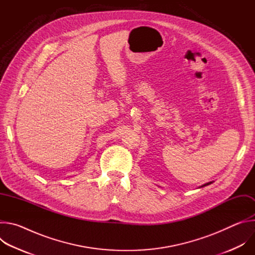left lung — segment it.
<instances>
[{
	"label": "left lung",
	"mask_w": 255,
	"mask_h": 255,
	"mask_svg": "<svg viewBox=\"0 0 255 255\" xmlns=\"http://www.w3.org/2000/svg\"><path fill=\"white\" fill-rule=\"evenodd\" d=\"M210 184H212V181H210V183H207V184L203 185V186H202V188H203V187H206V186H208V185H210Z\"/></svg>",
	"instance_id": "left-lung-1"
}]
</instances>
